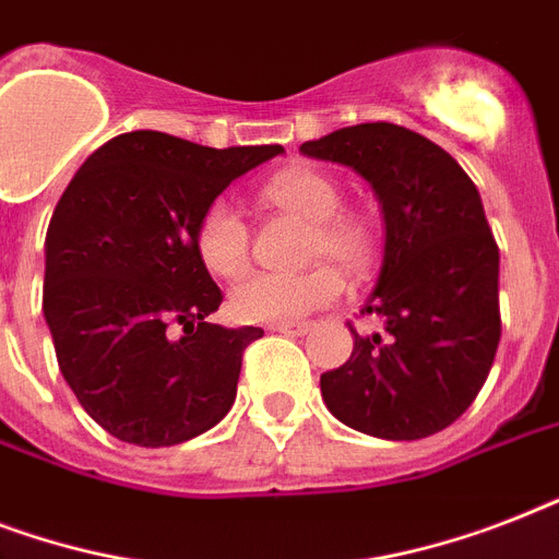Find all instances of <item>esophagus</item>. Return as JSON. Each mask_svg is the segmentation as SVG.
<instances>
[{
    "mask_svg": "<svg viewBox=\"0 0 559 559\" xmlns=\"http://www.w3.org/2000/svg\"><path fill=\"white\" fill-rule=\"evenodd\" d=\"M272 331L284 333V336H305L310 331V322H284V324H272Z\"/></svg>",
    "mask_w": 559,
    "mask_h": 559,
    "instance_id": "esophagus-1",
    "label": "esophagus"
}]
</instances>
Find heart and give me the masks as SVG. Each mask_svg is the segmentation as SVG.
<instances>
[{
  "mask_svg": "<svg viewBox=\"0 0 559 559\" xmlns=\"http://www.w3.org/2000/svg\"><path fill=\"white\" fill-rule=\"evenodd\" d=\"M263 200L281 211L313 223L310 258H331L348 275H362L377 258V235L371 223L342 209V191L328 174L313 168H289L263 186ZM193 246L202 266L219 278H237L249 266L252 231L243 214L226 200H214L202 211L193 231ZM331 263L301 275L258 272L231 289V313L249 324L298 322L313 310L333 305L342 296L340 270Z\"/></svg>",
  "mask_w": 559,
  "mask_h": 559,
  "instance_id": "b5f03b06",
  "label": "heart"
}]
</instances>
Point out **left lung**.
<instances>
[{"label":"left lung","instance_id":"left-lung-1","mask_svg":"<svg viewBox=\"0 0 559 559\" xmlns=\"http://www.w3.org/2000/svg\"><path fill=\"white\" fill-rule=\"evenodd\" d=\"M310 159L348 165L373 188L385 219L377 287L345 366L322 373L324 406L357 432L417 441L447 429L493 366L499 246L473 179L450 153L406 127L373 121L301 144Z\"/></svg>","mask_w":559,"mask_h":559}]
</instances>
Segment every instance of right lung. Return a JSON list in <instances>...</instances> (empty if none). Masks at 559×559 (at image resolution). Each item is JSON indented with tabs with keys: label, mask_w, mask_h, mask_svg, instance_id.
I'll use <instances>...</instances> for the list:
<instances>
[{
	"label": "right lung",
	"mask_w": 559,
	"mask_h": 559,
	"mask_svg": "<svg viewBox=\"0 0 559 559\" xmlns=\"http://www.w3.org/2000/svg\"><path fill=\"white\" fill-rule=\"evenodd\" d=\"M278 153L135 130L92 153L57 202L43 313L63 380L118 441H191L235 403L243 350L263 331L205 322L223 293L193 231L237 177Z\"/></svg>",
	"instance_id": "1"
}]
</instances>
